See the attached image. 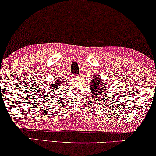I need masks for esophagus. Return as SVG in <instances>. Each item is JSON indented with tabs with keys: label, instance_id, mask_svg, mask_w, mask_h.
I'll return each mask as SVG.
<instances>
[{
	"label": "esophagus",
	"instance_id": "1",
	"mask_svg": "<svg viewBox=\"0 0 156 156\" xmlns=\"http://www.w3.org/2000/svg\"><path fill=\"white\" fill-rule=\"evenodd\" d=\"M81 76H82V74H81V73L74 75V77H75V78H80V77H81Z\"/></svg>",
	"mask_w": 156,
	"mask_h": 156
}]
</instances>
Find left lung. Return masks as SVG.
I'll list each match as a JSON object with an SVG mask.
<instances>
[{
	"label": "left lung",
	"instance_id": "8db88e82",
	"mask_svg": "<svg viewBox=\"0 0 156 156\" xmlns=\"http://www.w3.org/2000/svg\"><path fill=\"white\" fill-rule=\"evenodd\" d=\"M108 88H109V85L107 83H104L102 78H100V76H98V75L97 76H95L92 77V80L90 84V91L95 96L96 100L98 101V98L101 97L104 94L105 95L107 94V90L109 89Z\"/></svg>",
	"mask_w": 156,
	"mask_h": 156
}]
</instances>
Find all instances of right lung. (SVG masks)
<instances>
[{
  "label": "right lung",
  "mask_w": 156,
  "mask_h": 156,
  "mask_svg": "<svg viewBox=\"0 0 156 156\" xmlns=\"http://www.w3.org/2000/svg\"><path fill=\"white\" fill-rule=\"evenodd\" d=\"M63 86V84H62V80L61 78H57L56 79L55 78V81L54 83H52L49 85L48 86H47V88H49V89H50V88H53L54 90H57L58 89V88H60L61 86ZM48 92V91H47ZM57 94H55V96ZM58 95H59V93H58ZM51 96V95H50ZM54 97V96H53ZM55 97H57V96H55Z\"/></svg>",
  "instance_id": "right-lung-1"
}]
</instances>
